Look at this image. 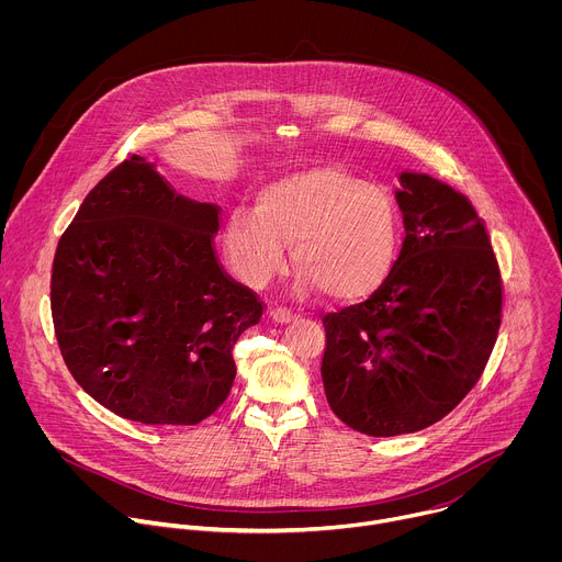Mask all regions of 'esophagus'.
Masks as SVG:
<instances>
[{
	"instance_id": "1",
	"label": "esophagus",
	"mask_w": 562,
	"mask_h": 562,
	"mask_svg": "<svg viewBox=\"0 0 562 562\" xmlns=\"http://www.w3.org/2000/svg\"><path fill=\"white\" fill-rule=\"evenodd\" d=\"M269 315H271L273 323H280V325L291 323V319L295 317V313H293L291 308H286V306H271V308H269Z\"/></svg>"
}]
</instances>
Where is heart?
<instances>
[{
    "label": "heart",
    "mask_w": 562,
    "mask_h": 562,
    "mask_svg": "<svg viewBox=\"0 0 562 562\" xmlns=\"http://www.w3.org/2000/svg\"><path fill=\"white\" fill-rule=\"evenodd\" d=\"M282 239L291 243L300 286L360 300L393 269L397 211L384 189L342 167L315 165L267 180L256 206L228 211L224 251L249 286H265L284 269Z\"/></svg>",
    "instance_id": "1"
}]
</instances>
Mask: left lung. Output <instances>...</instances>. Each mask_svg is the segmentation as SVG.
<instances>
[{
  "mask_svg": "<svg viewBox=\"0 0 562 562\" xmlns=\"http://www.w3.org/2000/svg\"><path fill=\"white\" fill-rule=\"evenodd\" d=\"M405 239L369 300L327 313L323 382L351 429L389 438L445 418L483 375L501 329L503 282L471 202L403 171Z\"/></svg>",
  "mask_w": 562,
  "mask_h": 562,
  "instance_id": "8db88e82",
  "label": "left lung"
}]
</instances>
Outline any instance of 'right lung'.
I'll return each mask as SVG.
<instances>
[{"mask_svg": "<svg viewBox=\"0 0 562 562\" xmlns=\"http://www.w3.org/2000/svg\"><path fill=\"white\" fill-rule=\"evenodd\" d=\"M217 215L131 155L59 237L50 311L61 358L126 420L198 425L233 386V347L260 323L262 302L222 271Z\"/></svg>", "mask_w": 562, "mask_h": 562, "instance_id": "obj_1", "label": "right lung"}]
</instances>
